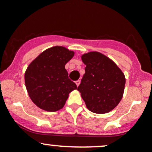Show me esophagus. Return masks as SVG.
Returning <instances> with one entry per match:
<instances>
[{"label":"esophagus","mask_w":152,"mask_h":152,"mask_svg":"<svg viewBox=\"0 0 152 152\" xmlns=\"http://www.w3.org/2000/svg\"><path fill=\"white\" fill-rule=\"evenodd\" d=\"M75 84H76L77 87H78V86H79L80 84V80H77V81H75Z\"/></svg>","instance_id":"obj_1"}]
</instances>
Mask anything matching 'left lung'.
I'll use <instances>...</instances> for the list:
<instances>
[{
	"instance_id": "obj_1",
	"label": "left lung",
	"mask_w": 152,
	"mask_h": 152,
	"mask_svg": "<svg viewBox=\"0 0 152 152\" xmlns=\"http://www.w3.org/2000/svg\"><path fill=\"white\" fill-rule=\"evenodd\" d=\"M86 65L77 90L90 111L106 113L121 102L125 85V77L121 69L106 56L92 51L82 56Z\"/></svg>"
}]
</instances>
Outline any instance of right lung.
Returning <instances> with one entry per match:
<instances>
[{
    "label": "right lung",
    "mask_w": 152,
    "mask_h": 152,
    "mask_svg": "<svg viewBox=\"0 0 152 152\" xmlns=\"http://www.w3.org/2000/svg\"><path fill=\"white\" fill-rule=\"evenodd\" d=\"M74 52L63 46L44 50L28 66L24 81L31 101L46 111H56L64 106L69 93L77 89L69 79L65 65Z\"/></svg>",
    "instance_id": "right-lung-1"
}]
</instances>
